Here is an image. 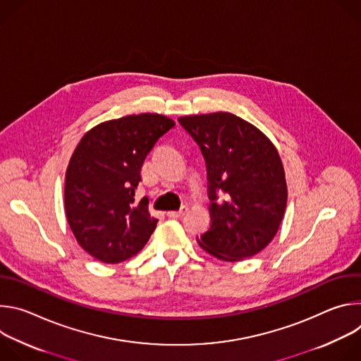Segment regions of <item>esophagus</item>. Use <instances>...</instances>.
Instances as JSON below:
<instances>
[{"label":"esophagus","instance_id":"1","mask_svg":"<svg viewBox=\"0 0 361 361\" xmlns=\"http://www.w3.org/2000/svg\"><path fill=\"white\" fill-rule=\"evenodd\" d=\"M187 210H188L187 205H183V207L178 212H169L167 216L171 217V219H180V217H183L187 213Z\"/></svg>","mask_w":361,"mask_h":361}]
</instances>
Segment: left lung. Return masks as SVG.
<instances>
[{
    "instance_id": "1",
    "label": "left lung",
    "mask_w": 361,
    "mask_h": 361,
    "mask_svg": "<svg viewBox=\"0 0 361 361\" xmlns=\"http://www.w3.org/2000/svg\"><path fill=\"white\" fill-rule=\"evenodd\" d=\"M178 121L198 144L207 166L212 226L200 237V245L226 262L260 252L277 234L287 204L276 147L259 128L230 113Z\"/></svg>"
}]
</instances>
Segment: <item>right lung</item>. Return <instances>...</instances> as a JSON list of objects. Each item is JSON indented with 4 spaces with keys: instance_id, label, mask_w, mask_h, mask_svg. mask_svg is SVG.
<instances>
[{
    "instance_id": "obj_1",
    "label": "right lung",
    "mask_w": 361,
    "mask_h": 361,
    "mask_svg": "<svg viewBox=\"0 0 361 361\" xmlns=\"http://www.w3.org/2000/svg\"><path fill=\"white\" fill-rule=\"evenodd\" d=\"M174 126L160 114L127 116L95 126L78 142L66 173L64 204L74 237L94 259L124 262L156 230L148 198L134 195L147 154Z\"/></svg>"
}]
</instances>
